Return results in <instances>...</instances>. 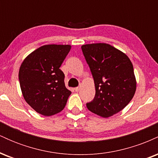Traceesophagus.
<instances>
[{
	"label": "esophagus",
	"instance_id": "34e87169",
	"mask_svg": "<svg viewBox=\"0 0 158 158\" xmlns=\"http://www.w3.org/2000/svg\"><path fill=\"white\" fill-rule=\"evenodd\" d=\"M80 87H81V86H79V87H77V88H75V90H76V91H77V92L79 91V90H80Z\"/></svg>",
	"mask_w": 158,
	"mask_h": 158
}]
</instances>
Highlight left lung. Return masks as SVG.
Listing matches in <instances>:
<instances>
[{"mask_svg": "<svg viewBox=\"0 0 158 158\" xmlns=\"http://www.w3.org/2000/svg\"><path fill=\"white\" fill-rule=\"evenodd\" d=\"M95 84V97L88 109L102 117L118 113L131 100L136 91L133 64L120 50L105 43L81 46Z\"/></svg>", "mask_w": 158, "mask_h": 158, "instance_id": "left-lung-1", "label": "left lung"}]
</instances>
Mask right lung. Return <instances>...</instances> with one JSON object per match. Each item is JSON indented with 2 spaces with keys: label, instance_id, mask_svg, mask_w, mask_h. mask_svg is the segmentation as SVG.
I'll use <instances>...</instances> for the list:
<instances>
[{
  "label": "right lung",
  "instance_id": "1",
  "mask_svg": "<svg viewBox=\"0 0 158 158\" xmlns=\"http://www.w3.org/2000/svg\"><path fill=\"white\" fill-rule=\"evenodd\" d=\"M70 45L48 44L31 52L20 67L19 79L26 102L36 112L52 116L61 111L71 91L60 67Z\"/></svg>",
  "mask_w": 158,
  "mask_h": 158
}]
</instances>
